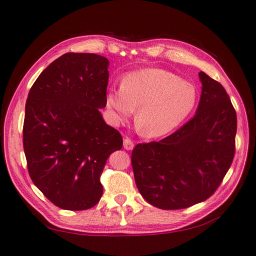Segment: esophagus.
Listing matches in <instances>:
<instances>
[{
	"mask_svg": "<svg viewBox=\"0 0 256 256\" xmlns=\"http://www.w3.org/2000/svg\"><path fill=\"white\" fill-rule=\"evenodd\" d=\"M123 146H124L125 150H132V148H134V143L132 142L131 138H125L123 140Z\"/></svg>",
	"mask_w": 256,
	"mask_h": 256,
	"instance_id": "34e87169",
	"label": "esophagus"
}]
</instances>
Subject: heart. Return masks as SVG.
Wrapping results in <instances>:
<instances>
[{"mask_svg":"<svg viewBox=\"0 0 256 256\" xmlns=\"http://www.w3.org/2000/svg\"><path fill=\"white\" fill-rule=\"evenodd\" d=\"M197 103L192 84L164 69L148 68L128 74L120 87H110L105 105L114 124L126 122L136 113L144 136L168 134L192 114Z\"/></svg>","mask_w":256,"mask_h":256,"instance_id":"1","label":"heart"}]
</instances>
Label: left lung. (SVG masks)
Segmentation results:
<instances>
[{"mask_svg":"<svg viewBox=\"0 0 256 256\" xmlns=\"http://www.w3.org/2000/svg\"><path fill=\"white\" fill-rule=\"evenodd\" d=\"M202 95L194 118L159 142L133 148L136 187L152 206L174 210L205 202L233 162L238 118L220 82L199 72Z\"/></svg>","mask_w":256,"mask_h":256,"instance_id":"left-lung-1","label":"left lung"}]
</instances>
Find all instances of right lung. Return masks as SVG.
<instances>
[{"label":"right lung","instance_id":"obj_1","mask_svg":"<svg viewBox=\"0 0 256 256\" xmlns=\"http://www.w3.org/2000/svg\"><path fill=\"white\" fill-rule=\"evenodd\" d=\"M110 62L68 52L51 62L28 95L23 148L34 184L62 209L85 210L103 194L100 174L120 150L118 130L105 123Z\"/></svg>","mask_w":256,"mask_h":256}]
</instances>
